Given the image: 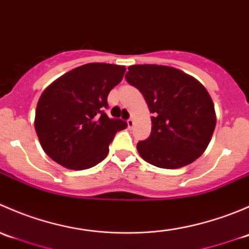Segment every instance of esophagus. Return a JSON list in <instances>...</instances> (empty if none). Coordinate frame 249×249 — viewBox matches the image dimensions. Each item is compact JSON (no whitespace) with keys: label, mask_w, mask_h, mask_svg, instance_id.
<instances>
[{"label":"esophagus","mask_w":249,"mask_h":249,"mask_svg":"<svg viewBox=\"0 0 249 249\" xmlns=\"http://www.w3.org/2000/svg\"><path fill=\"white\" fill-rule=\"evenodd\" d=\"M134 119H132V118H129V119H127V125H129V127H134Z\"/></svg>","instance_id":"obj_1"}]
</instances>
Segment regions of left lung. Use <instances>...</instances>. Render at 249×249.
<instances>
[{"mask_svg": "<svg viewBox=\"0 0 249 249\" xmlns=\"http://www.w3.org/2000/svg\"><path fill=\"white\" fill-rule=\"evenodd\" d=\"M125 79L142 92L152 117L140 155L161 169H179L201 157L215 127L212 99L194 77L161 65L130 66Z\"/></svg>", "mask_w": 249, "mask_h": 249, "instance_id": "obj_1", "label": "left lung"}]
</instances>
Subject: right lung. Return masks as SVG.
<instances>
[{
	"instance_id": "1",
	"label": "right lung",
	"mask_w": 249,
	"mask_h": 249,
	"mask_svg": "<svg viewBox=\"0 0 249 249\" xmlns=\"http://www.w3.org/2000/svg\"><path fill=\"white\" fill-rule=\"evenodd\" d=\"M125 67L112 64L83 65L57 78L41 95L35 129L44 152L57 164L85 170L108 154L115 134L127 126L110 119L107 96L122 82Z\"/></svg>"
}]
</instances>
